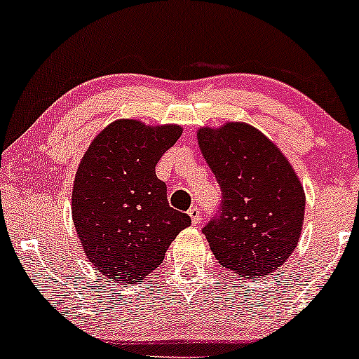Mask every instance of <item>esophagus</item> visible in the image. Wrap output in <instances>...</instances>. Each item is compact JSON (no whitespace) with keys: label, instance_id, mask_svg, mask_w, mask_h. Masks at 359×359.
<instances>
[{"label":"esophagus","instance_id":"1","mask_svg":"<svg viewBox=\"0 0 359 359\" xmlns=\"http://www.w3.org/2000/svg\"><path fill=\"white\" fill-rule=\"evenodd\" d=\"M188 213H190L191 222H193V224H195V225L200 224V220H201L200 217H201V215H200V208H198V207H191L190 210H188Z\"/></svg>","mask_w":359,"mask_h":359}]
</instances>
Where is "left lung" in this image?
<instances>
[{
	"label": "left lung",
	"instance_id": "8db88e82",
	"mask_svg": "<svg viewBox=\"0 0 359 359\" xmlns=\"http://www.w3.org/2000/svg\"><path fill=\"white\" fill-rule=\"evenodd\" d=\"M201 154L222 201L201 232L217 261L245 278L264 276L300 239L305 195L295 171L268 137L245 123L200 128Z\"/></svg>",
	"mask_w": 359,
	"mask_h": 359
}]
</instances>
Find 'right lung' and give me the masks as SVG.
<instances>
[{"instance_id":"add662e5","label":"right lung","mask_w":359,"mask_h":359,"mask_svg":"<svg viewBox=\"0 0 359 359\" xmlns=\"http://www.w3.org/2000/svg\"><path fill=\"white\" fill-rule=\"evenodd\" d=\"M181 127L116 120L96 135L76 172L72 220L88 259L118 283H135L163 263L169 244L191 224L169 207L156 164Z\"/></svg>"}]
</instances>
